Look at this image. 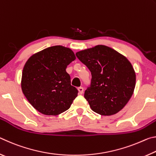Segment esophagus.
<instances>
[{"label":"esophagus","mask_w":156,"mask_h":156,"mask_svg":"<svg viewBox=\"0 0 156 156\" xmlns=\"http://www.w3.org/2000/svg\"><path fill=\"white\" fill-rule=\"evenodd\" d=\"M78 92L80 94H83V91H84V89L83 87H78Z\"/></svg>","instance_id":"1"}]
</instances>
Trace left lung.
<instances>
[{"label":"left lung","mask_w":156,"mask_h":156,"mask_svg":"<svg viewBox=\"0 0 156 156\" xmlns=\"http://www.w3.org/2000/svg\"><path fill=\"white\" fill-rule=\"evenodd\" d=\"M91 73L84 96L91 109L102 115L115 114L127 104L136 86L131 62L111 47L97 45L76 54Z\"/></svg>","instance_id":"obj_1"}]
</instances>
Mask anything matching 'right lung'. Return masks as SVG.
Returning <instances> with one entry per match:
<instances>
[{"mask_svg": "<svg viewBox=\"0 0 156 156\" xmlns=\"http://www.w3.org/2000/svg\"><path fill=\"white\" fill-rule=\"evenodd\" d=\"M76 59L67 47L56 45L31 56L24 66L21 88L29 102L47 115H57L69 109L78 91L71 85L67 65Z\"/></svg>", "mask_w": 156, "mask_h": 156, "instance_id": "1", "label": "right lung"}]
</instances>
